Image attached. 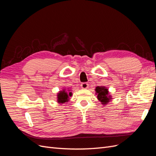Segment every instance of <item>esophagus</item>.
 <instances>
[{
  "instance_id": "obj_1",
  "label": "esophagus",
  "mask_w": 156,
  "mask_h": 156,
  "mask_svg": "<svg viewBox=\"0 0 156 156\" xmlns=\"http://www.w3.org/2000/svg\"><path fill=\"white\" fill-rule=\"evenodd\" d=\"M81 87L83 89H87L88 88V84L87 83H83L81 84Z\"/></svg>"
}]
</instances>
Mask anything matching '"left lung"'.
Returning a JSON list of instances; mask_svg holds the SVG:
<instances>
[{"label":"left lung","instance_id":"8db88e82","mask_svg":"<svg viewBox=\"0 0 156 156\" xmlns=\"http://www.w3.org/2000/svg\"><path fill=\"white\" fill-rule=\"evenodd\" d=\"M95 91L98 100L101 102L103 106L107 105L112 100V96L110 95L108 89L105 86L96 87Z\"/></svg>","mask_w":156,"mask_h":156}]
</instances>
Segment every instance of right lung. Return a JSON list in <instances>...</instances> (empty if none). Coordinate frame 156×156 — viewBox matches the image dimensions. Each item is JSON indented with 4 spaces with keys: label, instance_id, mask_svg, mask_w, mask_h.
<instances>
[{
    "label": "right lung",
    "instance_id": "1",
    "mask_svg": "<svg viewBox=\"0 0 156 156\" xmlns=\"http://www.w3.org/2000/svg\"><path fill=\"white\" fill-rule=\"evenodd\" d=\"M71 89L69 88H63L62 90H60L56 96H57V102L60 104H62L64 103H67L68 101H69V98L72 96V92H71Z\"/></svg>",
    "mask_w": 156,
    "mask_h": 156
}]
</instances>
